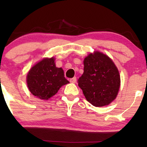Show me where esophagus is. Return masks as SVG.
Returning a JSON list of instances; mask_svg holds the SVG:
<instances>
[{
  "instance_id": "34e87169",
  "label": "esophagus",
  "mask_w": 147,
  "mask_h": 147,
  "mask_svg": "<svg viewBox=\"0 0 147 147\" xmlns=\"http://www.w3.org/2000/svg\"><path fill=\"white\" fill-rule=\"evenodd\" d=\"M69 82H71V83H76V78L74 77L73 78H71V79L69 80Z\"/></svg>"
}]
</instances>
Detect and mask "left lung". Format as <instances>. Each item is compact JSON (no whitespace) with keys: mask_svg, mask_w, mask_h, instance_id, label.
<instances>
[{"mask_svg":"<svg viewBox=\"0 0 147 147\" xmlns=\"http://www.w3.org/2000/svg\"><path fill=\"white\" fill-rule=\"evenodd\" d=\"M84 74L78 80L86 100L96 107L108 105L115 99L120 78L115 64L109 57L96 51L84 61Z\"/></svg>","mask_w":147,"mask_h":147,"instance_id":"obj_1","label":"left lung"}]
</instances>
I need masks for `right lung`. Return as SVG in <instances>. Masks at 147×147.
I'll return each mask as SVG.
<instances>
[{
	"label": "right lung",
	"mask_w": 147,
	"mask_h": 147,
	"mask_svg": "<svg viewBox=\"0 0 147 147\" xmlns=\"http://www.w3.org/2000/svg\"><path fill=\"white\" fill-rule=\"evenodd\" d=\"M53 57L43 59L30 69L27 76L29 91L42 100H48L57 94L62 86L69 83L63 70L56 67Z\"/></svg>",
	"instance_id": "right-lung-1"
}]
</instances>
